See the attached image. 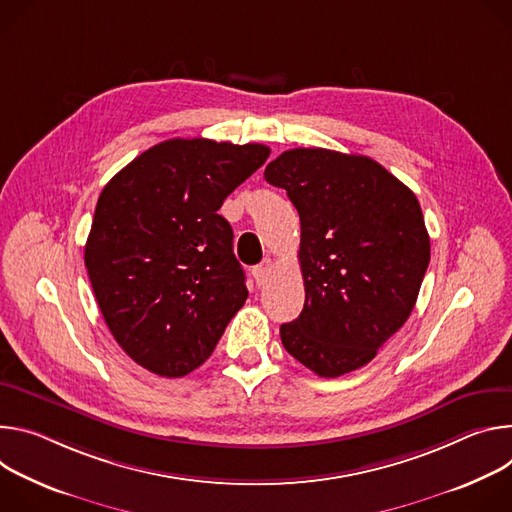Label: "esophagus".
<instances>
[{
	"label": "esophagus",
	"instance_id": "obj_1",
	"mask_svg": "<svg viewBox=\"0 0 512 512\" xmlns=\"http://www.w3.org/2000/svg\"><path fill=\"white\" fill-rule=\"evenodd\" d=\"M270 270H272V260H270V258L262 260L258 266H254V268H252V276H254V280H256V285H258V287H260V285H264V282L268 280Z\"/></svg>",
	"mask_w": 512,
	"mask_h": 512
}]
</instances>
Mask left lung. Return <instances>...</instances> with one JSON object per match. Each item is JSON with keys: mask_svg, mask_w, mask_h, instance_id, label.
<instances>
[{"mask_svg": "<svg viewBox=\"0 0 512 512\" xmlns=\"http://www.w3.org/2000/svg\"><path fill=\"white\" fill-rule=\"evenodd\" d=\"M264 179L301 217V315L280 325L285 350L321 378L366 366L409 319L431 246L415 193L376 160L293 148Z\"/></svg>", "mask_w": 512, "mask_h": 512, "instance_id": "1", "label": "left lung"}]
</instances>
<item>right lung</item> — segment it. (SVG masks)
Returning a JSON list of instances; mask_svg holds the SVG:
<instances>
[{"label":"right lung","instance_id":"1","mask_svg":"<svg viewBox=\"0 0 512 512\" xmlns=\"http://www.w3.org/2000/svg\"><path fill=\"white\" fill-rule=\"evenodd\" d=\"M268 154L264 144L173 138L103 187L85 266L111 335L142 368L193 372L246 303L232 225L217 209Z\"/></svg>","mask_w":512,"mask_h":512}]
</instances>
